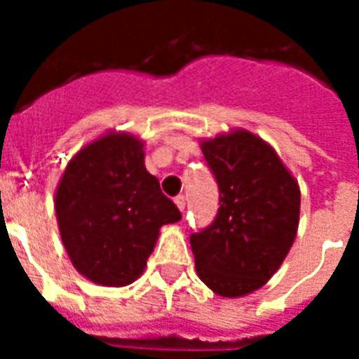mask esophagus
Instances as JSON below:
<instances>
[{"label":"esophagus","mask_w":359,"mask_h":359,"mask_svg":"<svg viewBox=\"0 0 359 359\" xmlns=\"http://www.w3.org/2000/svg\"><path fill=\"white\" fill-rule=\"evenodd\" d=\"M175 203H177V208H179L180 211H184V208H187V198L182 194L177 196V198H175Z\"/></svg>","instance_id":"34e87169"}]
</instances>
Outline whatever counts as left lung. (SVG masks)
I'll use <instances>...</instances> for the list:
<instances>
[{
	"instance_id": "8db88e82",
	"label": "left lung",
	"mask_w": 359,
	"mask_h": 359,
	"mask_svg": "<svg viewBox=\"0 0 359 359\" xmlns=\"http://www.w3.org/2000/svg\"><path fill=\"white\" fill-rule=\"evenodd\" d=\"M219 184L217 217L190 236L196 273L223 298L256 292L285 262L300 223V187L277 151L246 128L200 142Z\"/></svg>"
}]
</instances>
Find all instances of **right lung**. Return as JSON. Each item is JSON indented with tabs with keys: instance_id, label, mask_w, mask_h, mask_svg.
<instances>
[{
	"instance_id": "add662e5",
	"label": "right lung",
	"mask_w": 359,
	"mask_h": 359,
	"mask_svg": "<svg viewBox=\"0 0 359 359\" xmlns=\"http://www.w3.org/2000/svg\"><path fill=\"white\" fill-rule=\"evenodd\" d=\"M53 202L71 264L102 286L134 283L146 269L159 229L180 221L177 205L144 165V140L117 130L71 157Z\"/></svg>"
}]
</instances>
